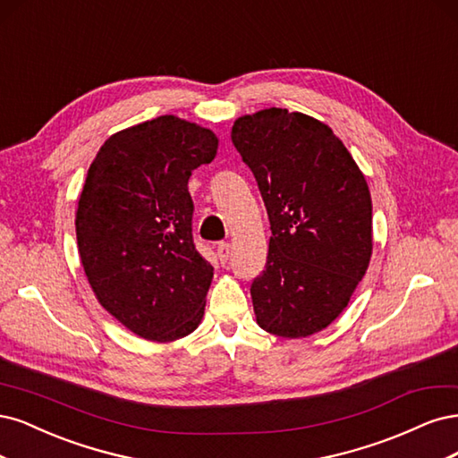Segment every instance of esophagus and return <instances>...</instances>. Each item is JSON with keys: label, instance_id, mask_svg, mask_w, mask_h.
<instances>
[{"label": "esophagus", "instance_id": "34e87169", "mask_svg": "<svg viewBox=\"0 0 458 458\" xmlns=\"http://www.w3.org/2000/svg\"><path fill=\"white\" fill-rule=\"evenodd\" d=\"M216 255H218V259H220V264H226V262H228V257H230V243H226V242L218 243Z\"/></svg>", "mask_w": 458, "mask_h": 458}]
</instances>
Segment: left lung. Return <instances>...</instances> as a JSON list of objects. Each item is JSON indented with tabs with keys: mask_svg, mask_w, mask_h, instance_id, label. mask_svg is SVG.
Listing matches in <instances>:
<instances>
[{
	"mask_svg": "<svg viewBox=\"0 0 458 458\" xmlns=\"http://www.w3.org/2000/svg\"><path fill=\"white\" fill-rule=\"evenodd\" d=\"M232 142L255 174L272 230L267 267L250 284L257 323L285 338L326 329L371 259L365 176L326 123L287 108L235 120Z\"/></svg>",
	"mask_w": 458,
	"mask_h": 458,
	"instance_id": "obj_1",
	"label": "left lung"
}]
</instances>
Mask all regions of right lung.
<instances>
[{"instance_id":"right-lung-1","label":"right lung","mask_w":458,"mask_h":458,"mask_svg":"<svg viewBox=\"0 0 458 458\" xmlns=\"http://www.w3.org/2000/svg\"><path fill=\"white\" fill-rule=\"evenodd\" d=\"M213 131L159 115L112 135L87 173L78 249L98 302L135 335L167 343L194 331L213 267L191 235V171L211 164Z\"/></svg>"}]
</instances>
